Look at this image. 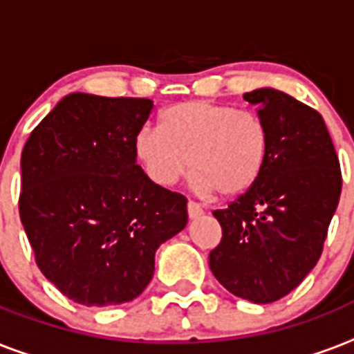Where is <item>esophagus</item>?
<instances>
[{
    "instance_id": "obj_1",
    "label": "esophagus",
    "mask_w": 354,
    "mask_h": 354,
    "mask_svg": "<svg viewBox=\"0 0 354 354\" xmlns=\"http://www.w3.org/2000/svg\"><path fill=\"white\" fill-rule=\"evenodd\" d=\"M202 213H204V211H202V207H200L198 204H194V202H189V204H187V215H189V218H191V221H193V218H198Z\"/></svg>"
}]
</instances>
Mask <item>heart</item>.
Returning a JSON list of instances; mask_svg holds the SVG:
<instances>
[{"label": "heart", "mask_w": 354, "mask_h": 354, "mask_svg": "<svg viewBox=\"0 0 354 354\" xmlns=\"http://www.w3.org/2000/svg\"><path fill=\"white\" fill-rule=\"evenodd\" d=\"M270 150L266 124L257 115L211 101H185L160 115V128H141L133 156L149 182L172 187L187 172L200 196H236L263 174Z\"/></svg>", "instance_id": "b5f03b06"}]
</instances>
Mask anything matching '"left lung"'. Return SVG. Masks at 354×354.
I'll return each instance as SVG.
<instances>
[{
  "instance_id": "8db88e82",
  "label": "left lung",
  "mask_w": 354,
  "mask_h": 354,
  "mask_svg": "<svg viewBox=\"0 0 354 354\" xmlns=\"http://www.w3.org/2000/svg\"><path fill=\"white\" fill-rule=\"evenodd\" d=\"M266 124L270 150L263 174L213 215L222 226L209 268L233 296L272 303L316 266L342 193L340 161L316 110L285 91L244 93Z\"/></svg>"
}]
</instances>
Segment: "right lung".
<instances>
[{
    "label": "right lung",
    "instance_id": "add662e5",
    "mask_svg": "<svg viewBox=\"0 0 354 354\" xmlns=\"http://www.w3.org/2000/svg\"><path fill=\"white\" fill-rule=\"evenodd\" d=\"M154 102L69 93L21 152L19 218L41 274L86 307L132 301L156 250L187 226V198L147 180L133 138Z\"/></svg>",
    "mask_w": 354,
    "mask_h": 354
}]
</instances>
